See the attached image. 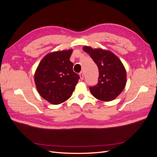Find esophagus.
<instances>
[{
  "label": "esophagus",
  "mask_w": 157,
  "mask_h": 157,
  "mask_svg": "<svg viewBox=\"0 0 157 157\" xmlns=\"http://www.w3.org/2000/svg\"><path fill=\"white\" fill-rule=\"evenodd\" d=\"M79 75H80V79H81V80H83V78H84V73L82 72V71H81V72H80V73H79Z\"/></svg>",
  "instance_id": "obj_1"
}]
</instances>
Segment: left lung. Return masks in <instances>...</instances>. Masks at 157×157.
I'll list each match as a JSON object with an SVG mask.
<instances>
[{
    "mask_svg": "<svg viewBox=\"0 0 157 157\" xmlns=\"http://www.w3.org/2000/svg\"><path fill=\"white\" fill-rule=\"evenodd\" d=\"M83 50L90 56L99 69L98 82L89 87L90 92L99 100H113L126 86V73L124 65L110 51L93 49L90 46H84Z\"/></svg>",
    "mask_w": 157,
    "mask_h": 157,
    "instance_id": "left-lung-1",
    "label": "left lung"
}]
</instances>
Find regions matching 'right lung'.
Masks as SVG:
<instances>
[{
	"label": "right lung",
	"mask_w": 157,
	"mask_h": 157,
	"mask_svg": "<svg viewBox=\"0 0 157 157\" xmlns=\"http://www.w3.org/2000/svg\"><path fill=\"white\" fill-rule=\"evenodd\" d=\"M72 50L52 52L41 60L35 73V82L40 96L58 105L71 96L79 75L69 60Z\"/></svg>",
	"instance_id": "obj_1"
}]
</instances>
